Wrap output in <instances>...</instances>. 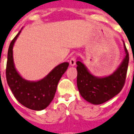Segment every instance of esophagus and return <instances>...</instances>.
<instances>
[{"label":"esophagus","instance_id":"34e87169","mask_svg":"<svg viewBox=\"0 0 134 134\" xmlns=\"http://www.w3.org/2000/svg\"><path fill=\"white\" fill-rule=\"evenodd\" d=\"M75 64H76V58H75V57H71V59H70V65L74 66Z\"/></svg>","mask_w":134,"mask_h":134}]
</instances>
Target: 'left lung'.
<instances>
[{
    "label": "left lung",
    "mask_w": 134,
    "mask_h": 134,
    "mask_svg": "<svg viewBox=\"0 0 134 134\" xmlns=\"http://www.w3.org/2000/svg\"><path fill=\"white\" fill-rule=\"evenodd\" d=\"M126 55L119 68L108 77L98 78L90 73L80 61L77 62V83L83 98L92 104H102L122 90L127 72L129 57L124 43Z\"/></svg>",
    "instance_id": "8db88e82"
}]
</instances>
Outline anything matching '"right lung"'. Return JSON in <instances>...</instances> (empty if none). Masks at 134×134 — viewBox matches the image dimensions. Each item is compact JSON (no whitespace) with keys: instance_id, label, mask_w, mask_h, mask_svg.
Segmentation results:
<instances>
[{"instance_id":"1","label":"right lung","mask_w":134,"mask_h":134,"mask_svg":"<svg viewBox=\"0 0 134 134\" xmlns=\"http://www.w3.org/2000/svg\"><path fill=\"white\" fill-rule=\"evenodd\" d=\"M21 31L10 43L6 66L7 81L18 101L33 110L44 109L55 97L57 84L68 67V62L56 66L46 77L38 81L31 82L23 79L16 71L13 61V46Z\"/></svg>"}]
</instances>
